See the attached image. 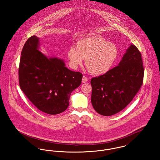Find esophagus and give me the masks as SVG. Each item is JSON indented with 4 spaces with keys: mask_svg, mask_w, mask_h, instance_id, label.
Masks as SVG:
<instances>
[{
    "mask_svg": "<svg viewBox=\"0 0 160 160\" xmlns=\"http://www.w3.org/2000/svg\"><path fill=\"white\" fill-rule=\"evenodd\" d=\"M88 81V78L86 76H83L82 79V82L83 83H85V82H86Z\"/></svg>",
    "mask_w": 160,
    "mask_h": 160,
    "instance_id": "1",
    "label": "esophagus"
}]
</instances>
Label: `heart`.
Instances as JSON below:
<instances>
[{"instance_id": "b5f03b06", "label": "heart", "mask_w": 160, "mask_h": 160, "mask_svg": "<svg viewBox=\"0 0 160 160\" xmlns=\"http://www.w3.org/2000/svg\"><path fill=\"white\" fill-rule=\"evenodd\" d=\"M70 65L76 68L84 59L88 71L93 75H102L109 71L118 57V49L114 44L98 36L79 39L76 47H70L67 52Z\"/></svg>"}]
</instances>
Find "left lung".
Wrapping results in <instances>:
<instances>
[{
	"label": "left lung",
	"instance_id": "left-lung-1",
	"mask_svg": "<svg viewBox=\"0 0 160 160\" xmlns=\"http://www.w3.org/2000/svg\"><path fill=\"white\" fill-rule=\"evenodd\" d=\"M143 74L141 53L132 44L118 66L92 79L91 102L94 110L103 116L122 110L140 89Z\"/></svg>",
	"mask_w": 160,
	"mask_h": 160
}]
</instances>
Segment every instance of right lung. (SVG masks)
<instances>
[{
	"instance_id": "add662e5",
	"label": "right lung",
	"mask_w": 160,
	"mask_h": 160,
	"mask_svg": "<svg viewBox=\"0 0 160 160\" xmlns=\"http://www.w3.org/2000/svg\"><path fill=\"white\" fill-rule=\"evenodd\" d=\"M39 39L32 36L24 45L18 69L20 87L38 109L59 114L68 108L71 93L81 85L82 74L66 68L62 60L47 58L38 50Z\"/></svg>"
}]
</instances>
